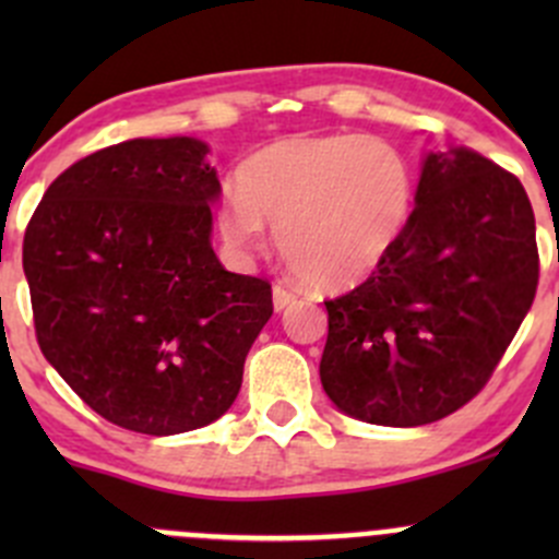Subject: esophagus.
<instances>
[{
    "mask_svg": "<svg viewBox=\"0 0 559 559\" xmlns=\"http://www.w3.org/2000/svg\"><path fill=\"white\" fill-rule=\"evenodd\" d=\"M297 302V295L295 292H289L286 289V286H273V308L275 311H284V308H289V306H295Z\"/></svg>",
    "mask_w": 559,
    "mask_h": 559,
    "instance_id": "1",
    "label": "esophagus"
}]
</instances>
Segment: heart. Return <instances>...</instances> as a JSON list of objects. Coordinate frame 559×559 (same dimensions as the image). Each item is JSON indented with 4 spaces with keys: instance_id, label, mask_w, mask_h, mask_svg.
Segmentation results:
<instances>
[{
    "instance_id": "obj_1",
    "label": "heart",
    "mask_w": 559,
    "mask_h": 559,
    "mask_svg": "<svg viewBox=\"0 0 559 559\" xmlns=\"http://www.w3.org/2000/svg\"><path fill=\"white\" fill-rule=\"evenodd\" d=\"M238 180L218 207L224 240L257 251L273 224L281 257L319 289L368 281L403 238L416 200L408 156L352 132L275 140Z\"/></svg>"
}]
</instances>
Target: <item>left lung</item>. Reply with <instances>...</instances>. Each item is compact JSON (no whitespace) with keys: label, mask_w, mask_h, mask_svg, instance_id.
Returning <instances> with one entry per match:
<instances>
[{"label":"left lung","mask_w":559,"mask_h":559,"mask_svg":"<svg viewBox=\"0 0 559 559\" xmlns=\"http://www.w3.org/2000/svg\"><path fill=\"white\" fill-rule=\"evenodd\" d=\"M535 286V216L520 178L465 145L427 151L400 243L365 284L324 302L326 397L381 427L454 414L489 381Z\"/></svg>","instance_id":"8db88e82"}]
</instances>
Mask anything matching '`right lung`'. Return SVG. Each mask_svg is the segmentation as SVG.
<instances>
[{
  "label": "right lung",
  "instance_id": "right-lung-1",
  "mask_svg": "<svg viewBox=\"0 0 559 559\" xmlns=\"http://www.w3.org/2000/svg\"><path fill=\"white\" fill-rule=\"evenodd\" d=\"M211 145L134 138L67 167L24 238L45 359L123 430L178 436L229 411L273 316L270 284L213 251Z\"/></svg>",
  "mask_w": 559,
  "mask_h": 559
}]
</instances>
